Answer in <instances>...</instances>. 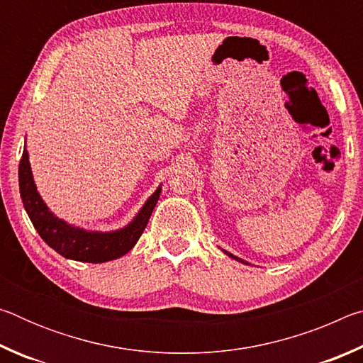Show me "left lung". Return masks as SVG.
Segmentation results:
<instances>
[{
    "label": "left lung",
    "instance_id": "left-lung-1",
    "mask_svg": "<svg viewBox=\"0 0 363 363\" xmlns=\"http://www.w3.org/2000/svg\"><path fill=\"white\" fill-rule=\"evenodd\" d=\"M224 253L229 256V257H232V259H235V261H238V262H242V264H247V266H250V262H247V261H243V259H240V257H237V256H233L232 253H229V251H225V250H223Z\"/></svg>",
    "mask_w": 363,
    "mask_h": 363
}]
</instances>
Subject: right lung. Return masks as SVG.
Listing matches in <instances>:
<instances>
[{"instance_id":"add662e5","label":"right lung","mask_w":363,"mask_h":363,"mask_svg":"<svg viewBox=\"0 0 363 363\" xmlns=\"http://www.w3.org/2000/svg\"><path fill=\"white\" fill-rule=\"evenodd\" d=\"M19 187L23 208L43 240L67 259L93 264L118 259L133 250L139 237L143 235L158 201L160 192H162V184H160L155 192L145 200L136 216L131 219V223H128L121 229L102 232L88 230L84 227L67 223L49 210L36 190L27 147L23 149L19 163Z\"/></svg>"}]
</instances>
